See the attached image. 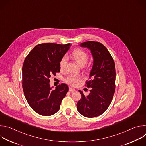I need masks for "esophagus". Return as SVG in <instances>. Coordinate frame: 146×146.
<instances>
[{"label":"esophagus","mask_w":146,"mask_h":146,"mask_svg":"<svg viewBox=\"0 0 146 146\" xmlns=\"http://www.w3.org/2000/svg\"><path fill=\"white\" fill-rule=\"evenodd\" d=\"M76 91L75 89H74V88H72V87H69V91H70V92H74V91Z\"/></svg>","instance_id":"obj_1"}]
</instances>
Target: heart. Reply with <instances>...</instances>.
Segmentation results:
<instances>
[{
	"label": "heart",
	"instance_id": "obj_1",
	"mask_svg": "<svg viewBox=\"0 0 146 146\" xmlns=\"http://www.w3.org/2000/svg\"><path fill=\"white\" fill-rule=\"evenodd\" d=\"M71 56L81 67H83L87 64L89 57L88 54L84 50L81 49L74 50L72 52ZM66 63L67 58L64 56L60 59L59 62V66L61 70H64L65 69ZM81 80V78L80 76L70 74L66 78L65 81L72 86H76L77 83L80 82Z\"/></svg>",
	"mask_w": 146,
	"mask_h": 146
}]
</instances>
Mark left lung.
<instances>
[{
	"label": "left lung",
	"mask_w": 146,
	"mask_h": 146,
	"mask_svg": "<svg viewBox=\"0 0 146 146\" xmlns=\"http://www.w3.org/2000/svg\"><path fill=\"white\" fill-rule=\"evenodd\" d=\"M80 47L90 50L94 61L87 87L91 88L88 95L79 90L81 98L77 103L78 111L83 116L93 118L105 112L112 101L115 89V67L108 49L100 43L88 41Z\"/></svg>",
	"instance_id": "1"
}]
</instances>
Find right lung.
<instances>
[{"instance_id": "1", "label": "right lung", "mask_w": 146, "mask_h": 146, "mask_svg": "<svg viewBox=\"0 0 146 146\" xmlns=\"http://www.w3.org/2000/svg\"><path fill=\"white\" fill-rule=\"evenodd\" d=\"M70 46V43L40 44L25 58L23 66L24 93L31 108L41 115L50 116L56 113L69 91L68 86L64 83L52 90L50 78L60 72V60Z\"/></svg>"}]
</instances>
